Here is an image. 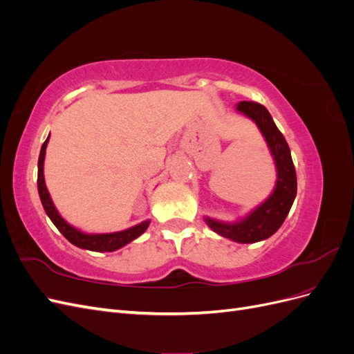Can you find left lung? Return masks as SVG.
Wrapping results in <instances>:
<instances>
[{
  "label": "left lung",
  "mask_w": 354,
  "mask_h": 354,
  "mask_svg": "<svg viewBox=\"0 0 354 354\" xmlns=\"http://www.w3.org/2000/svg\"><path fill=\"white\" fill-rule=\"evenodd\" d=\"M236 112L250 118L259 127L273 158L276 183L272 194L243 217L234 221H223L205 216L203 221L223 238L238 243H254L270 238L282 226L297 196V174L289 146L269 111L260 103L239 102Z\"/></svg>",
  "instance_id": "1"
}]
</instances>
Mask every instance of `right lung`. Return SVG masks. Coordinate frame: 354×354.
Returning a JSON list of instances; mask_svg holds the SVG:
<instances>
[{
	"label": "right lung",
	"mask_w": 354,
	"mask_h": 354,
	"mask_svg": "<svg viewBox=\"0 0 354 354\" xmlns=\"http://www.w3.org/2000/svg\"><path fill=\"white\" fill-rule=\"evenodd\" d=\"M50 140V134L44 145L41 146V152L38 158V194L42 207L48 216V218L53 221V224L59 229V232L65 236L72 245L78 246L81 250H88L95 252H112L122 248L127 243L133 242L137 239L140 234L146 232V229L151 224V220H145L142 223L136 224L128 229L120 230V232H112V233H87L78 227L72 226L65 218L60 216L56 205L53 203V199L50 196V192L46 186V178H44V159H46V151L47 145Z\"/></svg>",
	"instance_id": "add662e5"
}]
</instances>
